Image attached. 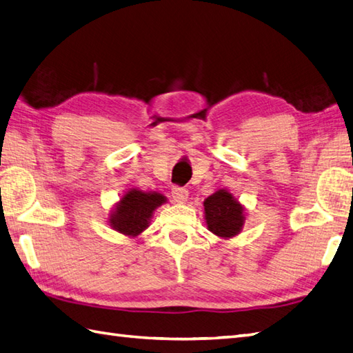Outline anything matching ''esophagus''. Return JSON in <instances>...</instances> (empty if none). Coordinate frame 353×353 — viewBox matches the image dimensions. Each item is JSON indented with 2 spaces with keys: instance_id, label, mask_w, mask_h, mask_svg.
I'll return each mask as SVG.
<instances>
[{
  "instance_id": "esophagus-1",
  "label": "esophagus",
  "mask_w": 353,
  "mask_h": 353,
  "mask_svg": "<svg viewBox=\"0 0 353 353\" xmlns=\"http://www.w3.org/2000/svg\"><path fill=\"white\" fill-rule=\"evenodd\" d=\"M172 197H174L175 202H185L188 199V190L185 187L174 185L172 187Z\"/></svg>"
}]
</instances>
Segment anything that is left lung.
<instances>
[{
	"instance_id": "8db88e82",
	"label": "left lung",
	"mask_w": 353,
	"mask_h": 353,
	"mask_svg": "<svg viewBox=\"0 0 353 353\" xmlns=\"http://www.w3.org/2000/svg\"><path fill=\"white\" fill-rule=\"evenodd\" d=\"M205 219L208 229L221 238L235 236L244 225L243 206L226 190H219L205 202Z\"/></svg>"
}]
</instances>
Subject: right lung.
<instances>
[{
  "label": "right lung",
  "mask_w": 353,
  "mask_h": 353,
  "mask_svg": "<svg viewBox=\"0 0 353 353\" xmlns=\"http://www.w3.org/2000/svg\"><path fill=\"white\" fill-rule=\"evenodd\" d=\"M165 202L166 197L160 193L128 190L110 216V226L124 235L137 236L148 228L154 210Z\"/></svg>",
  "instance_id": "right-lung-1"
}]
</instances>
